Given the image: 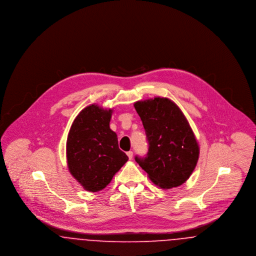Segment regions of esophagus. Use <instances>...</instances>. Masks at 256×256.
<instances>
[{
  "mask_svg": "<svg viewBox=\"0 0 256 256\" xmlns=\"http://www.w3.org/2000/svg\"><path fill=\"white\" fill-rule=\"evenodd\" d=\"M126 156H128V158L132 159V156H134V152H132V150H130V152H126Z\"/></svg>",
  "mask_w": 256,
  "mask_h": 256,
  "instance_id": "esophagus-1",
  "label": "esophagus"
}]
</instances>
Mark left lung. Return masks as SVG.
Segmentation results:
<instances>
[{"label": "left lung", "instance_id": "left-lung-1", "mask_svg": "<svg viewBox=\"0 0 256 256\" xmlns=\"http://www.w3.org/2000/svg\"><path fill=\"white\" fill-rule=\"evenodd\" d=\"M143 122L148 142L145 156L135 161L154 183L162 188L178 187L195 169L198 146L189 124L178 106L166 98L134 104Z\"/></svg>", "mask_w": 256, "mask_h": 256}]
</instances>
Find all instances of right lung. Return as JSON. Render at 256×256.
<instances>
[{
    "mask_svg": "<svg viewBox=\"0 0 256 256\" xmlns=\"http://www.w3.org/2000/svg\"><path fill=\"white\" fill-rule=\"evenodd\" d=\"M111 113V110L89 106L76 117L68 134L69 170L89 192L104 189L128 159L110 130Z\"/></svg>",
    "mask_w": 256,
    "mask_h": 256,
    "instance_id": "1",
    "label": "right lung"
}]
</instances>
